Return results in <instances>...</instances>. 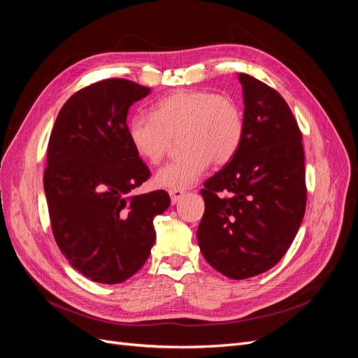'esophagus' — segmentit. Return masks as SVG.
I'll list each match as a JSON object with an SVG mask.
<instances>
[{"label": "esophagus", "mask_w": 358, "mask_h": 358, "mask_svg": "<svg viewBox=\"0 0 358 358\" xmlns=\"http://www.w3.org/2000/svg\"><path fill=\"white\" fill-rule=\"evenodd\" d=\"M170 194V200L173 204H176L179 200L183 199V196H185V192L183 191H179V189H173V191H169Z\"/></svg>", "instance_id": "34e87169"}]
</instances>
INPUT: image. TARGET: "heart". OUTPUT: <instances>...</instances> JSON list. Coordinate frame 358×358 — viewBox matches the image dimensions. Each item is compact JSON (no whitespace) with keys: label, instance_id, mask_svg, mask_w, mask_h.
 <instances>
[{"label":"heart","instance_id":"heart-1","mask_svg":"<svg viewBox=\"0 0 358 358\" xmlns=\"http://www.w3.org/2000/svg\"><path fill=\"white\" fill-rule=\"evenodd\" d=\"M128 138L136 154L150 164L166 157L179 140L185 150L178 159L162 166L154 183L162 189H188L210 161L215 166L230 162L243 142L245 119L233 99L209 91H178L158 101L152 115L137 113L128 122Z\"/></svg>","mask_w":358,"mask_h":358}]
</instances>
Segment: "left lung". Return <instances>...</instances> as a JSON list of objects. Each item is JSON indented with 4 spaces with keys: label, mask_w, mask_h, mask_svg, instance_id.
<instances>
[{
    "label": "left lung",
    "mask_w": 358,
    "mask_h": 358,
    "mask_svg": "<svg viewBox=\"0 0 358 358\" xmlns=\"http://www.w3.org/2000/svg\"><path fill=\"white\" fill-rule=\"evenodd\" d=\"M245 136L239 152L204 182L197 230L203 257L227 278L272 268L294 241L306 209L301 133L287 101L239 73ZM229 192V198H221Z\"/></svg>",
    "instance_id": "obj_1"
}]
</instances>
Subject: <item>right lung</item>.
Masks as SVG:
<instances>
[{
    "label": "right lung",
    "mask_w": 358,
    "mask_h": 358,
    "mask_svg": "<svg viewBox=\"0 0 358 358\" xmlns=\"http://www.w3.org/2000/svg\"><path fill=\"white\" fill-rule=\"evenodd\" d=\"M149 92L125 79L86 86L62 106L49 138L43 185L52 231L94 282H124L142 268L155 243L154 218L170 206L162 189L128 196L150 178L127 131L128 109Z\"/></svg>",
    "instance_id": "add662e5"
}]
</instances>
